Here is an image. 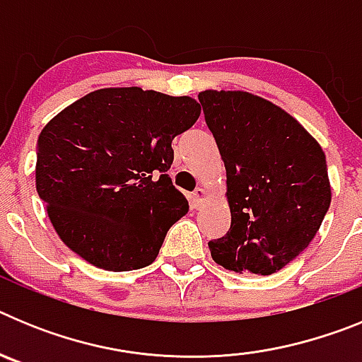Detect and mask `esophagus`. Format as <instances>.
Listing matches in <instances>:
<instances>
[{
    "label": "esophagus",
    "instance_id": "esophagus-1",
    "mask_svg": "<svg viewBox=\"0 0 362 362\" xmlns=\"http://www.w3.org/2000/svg\"><path fill=\"white\" fill-rule=\"evenodd\" d=\"M204 199H206V192H204L203 188H197V190L194 192V194H192V197H190L192 206H194V209H201V206H203V203H204Z\"/></svg>",
    "mask_w": 362,
    "mask_h": 362
}]
</instances>
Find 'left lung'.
<instances>
[{
    "mask_svg": "<svg viewBox=\"0 0 362 362\" xmlns=\"http://www.w3.org/2000/svg\"><path fill=\"white\" fill-rule=\"evenodd\" d=\"M197 98L225 163L232 214L226 235L209 243L212 259L238 274L270 276L305 250L330 209L325 152L288 112L259 95Z\"/></svg>",
    "mask_w": 362,
    "mask_h": 362,
    "instance_id": "obj_1",
    "label": "left lung"
}]
</instances>
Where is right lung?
<instances>
[{
    "label": "right lung",
    "mask_w": 362,
    "mask_h": 362,
    "mask_svg": "<svg viewBox=\"0 0 362 362\" xmlns=\"http://www.w3.org/2000/svg\"><path fill=\"white\" fill-rule=\"evenodd\" d=\"M199 114L188 95L123 86L90 92L47 123L36 188L70 250L112 272L156 261L168 228L188 212L166 174L172 139Z\"/></svg>",
    "instance_id": "right-lung-1"
}]
</instances>
